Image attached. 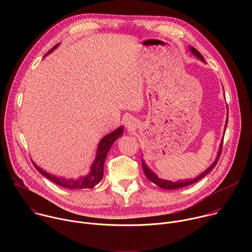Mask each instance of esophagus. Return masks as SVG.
<instances>
[{"instance_id":"obj_1","label":"esophagus","mask_w":252,"mask_h":252,"mask_svg":"<svg viewBox=\"0 0 252 252\" xmlns=\"http://www.w3.org/2000/svg\"><path fill=\"white\" fill-rule=\"evenodd\" d=\"M125 125H126V126L128 129H131V128H133V127L135 126V122H134V120H132L131 118H128V119H126V120L125 121Z\"/></svg>"}]
</instances>
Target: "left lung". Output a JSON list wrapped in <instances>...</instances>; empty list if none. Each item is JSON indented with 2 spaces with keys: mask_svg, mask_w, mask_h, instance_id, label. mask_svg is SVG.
I'll list each match as a JSON object with an SVG mask.
<instances>
[{
  "mask_svg": "<svg viewBox=\"0 0 252 252\" xmlns=\"http://www.w3.org/2000/svg\"><path fill=\"white\" fill-rule=\"evenodd\" d=\"M190 51L198 58L200 59L202 62H204V59L203 57L201 56V54L194 48L190 47ZM226 125H227V121H226ZM226 127V126H225ZM222 145H223V141L221 142L220 145V151H219V154H218V158L217 159H215V161L205 170L203 171L202 173H200L196 178L194 179H187V181H179V182H176V183H172V182H169V181H164V179H160L158 177V175H156L145 163V161L141 160V165H142V169H143V172H145L147 178L149 179L150 182H152L153 184H155L156 186H158V188L160 189H181V188H185V187H188V186H190L192 184H195L197 183L199 179H201L202 177H204L206 174H208L209 171H211L213 169V167L217 165L220 158V155H221V152H222Z\"/></svg>",
  "mask_w": 252,
  "mask_h": 252,
  "instance_id": "1",
  "label": "left lung"
}]
</instances>
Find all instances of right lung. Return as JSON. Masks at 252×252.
<instances>
[{
	"label": "right lung",
	"mask_w": 252,
	"mask_h": 252,
	"mask_svg": "<svg viewBox=\"0 0 252 252\" xmlns=\"http://www.w3.org/2000/svg\"><path fill=\"white\" fill-rule=\"evenodd\" d=\"M58 47V45H56L53 49H51L49 53H51L52 51H54V49H56ZM124 132V128L123 126L119 127L118 129L114 130L113 132H111L110 134L105 135L100 141L99 145L97 148V152H96V158L91 167V171L89 174H87L86 176H82L80 178H63V177H57L55 175H52L48 172H46L45 170H43L42 168H40L39 166L35 165L33 162V166L35 167L39 172H41L44 176H46L47 178H49L50 181H52L53 183L57 184L60 187H63L64 189H93L95 185H97L103 176V164H104V159L106 158L107 153H109L110 149L112 148L113 143L117 140L118 137L122 136Z\"/></svg>",
	"instance_id": "1"
}]
</instances>
